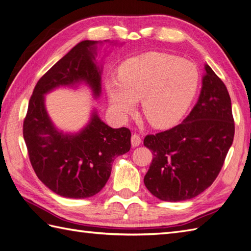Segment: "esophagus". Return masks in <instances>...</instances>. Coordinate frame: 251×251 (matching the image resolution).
Returning <instances> with one entry per match:
<instances>
[{"label": "esophagus", "instance_id": "34e87169", "mask_svg": "<svg viewBox=\"0 0 251 251\" xmlns=\"http://www.w3.org/2000/svg\"><path fill=\"white\" fill-rule=\"evenodd\" d=\"M141 142H142V140H141V137L139 136V134H137V133L132 134V137H131V145H132V147L139 146L141 144Z\"/></svg>", "mask_w": 251, "mask_h": 251}]
</instances>
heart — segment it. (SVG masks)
I'll return each instance as SVG.
<instances>
[{"mask_svg": "<svg viewBox=\"0 0 251 251\" xmlns=\"http://www.w3.org/2000/svg\"><path fill=\"white\" fill-rule=\"evenodd\" d=\"M198 85L193 63L162 53H146L127 59L119 69V79L106 81L113 110L127 117L141 100V112L156 128L172 125L187 110Z\"/></svg>", "mask_w": 251, "mask_h": 251, "instance_id": "1", "label": "heart"}]
</instances>
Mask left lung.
<instances>
[{"label":"left lung","instance_id":"left-lung-1","mask_svg":"<svg viewBox=\"0 0 251 251\" xmlns=\"http://www.w3.org/2000/svg\"><path fill=\"white\" fill-rule=\"evenodd\" d=\"M233 137L228 90L204 64L201 94L188 117L181 124L144 139V146L152 153L145 187L164 201L196 197L220 174Z\"/></svg>","mask_w":251,"mask_h":251}]
</instances>
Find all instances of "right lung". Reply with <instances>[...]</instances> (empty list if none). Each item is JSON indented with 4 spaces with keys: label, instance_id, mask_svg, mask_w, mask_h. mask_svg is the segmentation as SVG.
Segmentation results:
<instances>
[{
    "label": "right lung",
    "instance_id": "1",
    "mask_svg": "<svg viewBox=\"0 0 251 251\" xmlns=\"http://www.w3.org/2000/svg\"><path fill=\"white\" fill-rule=\"evenodd\" d=\"M105 42H108L105 40ZM98 44L83 40L44 74L34 89L23 123V137L31 166L44 185L68 198L91 197L105 187L118 156L130 150V130L111 128L95 109L88 124L75 133L63 132L49 117L46 94L59 87L85 83L94 99L101 93Z\"/></svg>",
    "mask_w": 251,
    "mask_h": 251
}]
</instances>
